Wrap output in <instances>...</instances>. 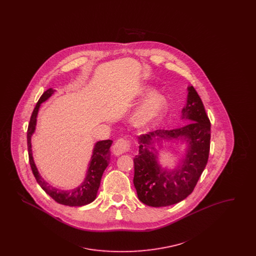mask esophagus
<instances>
[{"label": "esophagus", "instance_id": "34e87169", "mask_svg": "<svg viewBox=\"0 0 256 256\" xmlns=\"http://www.w3.org/2000/svg\"><path fill=\"white\" fill-rule=\"evenodd\" d=\"M130 141L126 138H120L115 141L114 145L112 146V152L115 156H120L124 152H128L130 150Z\"/></svg>", "mask_w": 256, "mask_h": 256}]
</instances>
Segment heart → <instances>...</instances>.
Returning a JSON list of instances; mask_svg holds the SVG:
<instances>
[{"label": "heart", "instance_id": "obj_1", "mask_svg": "<svg viewBox=\"0 0 256 256\" xmlns=\"http://www.w3.org/2000/svg\"><path fill=\"white\" fill-rule=\"evenodd\" d=\"M166 108V100L162 95H152L143 106L137 111L135 118L140 124H148L154 122L162 115Z\"/></svg>", "mask_w": 256, "mask_h": 256}]
</instances>
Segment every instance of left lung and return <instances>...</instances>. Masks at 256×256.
Wrapping results in <instances>:
<instances>
[{
  "label": "left lung",
  "instance_id": "1",
  "mask_svg": "<svg viewBox=\"0 0 256 256\" xmlns=\"http://www.w3.org/2000/svg\"><path fill=\"white\" fill-rule=\"evenodd\" d=\"M182 118L192 122L172 130H158L138 137L139 154L134 158V184L138 198L146 206H168L186 198L195 188L206 166L210 150L211 124L204 104L193 86L188 87ZM184 136L190 145L183 165L176 170L162 171L156 155L149 150L156 136L166 138Z\"/></svg>",
  "mask_w": 256,
  "mask_h": 256
}]
</instances>
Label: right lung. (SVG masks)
Returning a JSON list of instances; mask_svg holds the SVG:
<instances>
[{
	"label": "right lung",
	"instance_id": "right-lung-1",
	"mask_svg": "<svg viewBox=\"0 0 256 256\" xmlns=\"http://www.w3.org/2000/svg\"><path fill=\"white\" fill-rule=\"evenodd\" d=\"M54 91L56 90H54L52 88H49L47 91H45L42 94V96L37 102L36 106L30 116V120L28 122V132H26L30 165V168H32V174L36 180L37 183L56 202L63 204V206H86V204L92 202L96 198L102 176L110 163V148L112 144V140L100 141L95 145L86 180L78 188L64 191V190L56 189L46 182L39 174L34 158H32L30 138L36 130L37 113H38V110L40 108V104L43 102H45L48 98L50 97Z\"/></svg>",
	"mask_w": 256,
	"mask_h": 256
}]
</instances>
